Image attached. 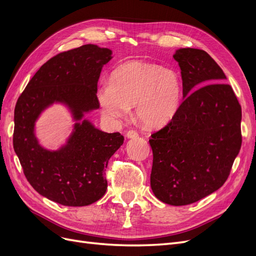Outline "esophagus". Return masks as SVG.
Instances as JSON below:
<instances>
[{"mask_svg": "<svg viewBox=\"0 0 256 256\" xmlns=\"http://www.w3.org/2000/svg\"><path fill=\"white\" fill-rule=\"evenodd\" d=\"M126 136H127L128 138H138V134L136 130L131 129V130H128V131H127Z\"/></svg>", "mask_w": 256, "mask_h": 256, "instance_id": "34e87169", "label": "esophagus"}]
</instances>
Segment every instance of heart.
<instances>
[{"label": "heart", "instance_id": "b5f03b06", "mask_svg": "<svg viewBox=\"0 0 256 256\" xmlns=\"http://www.w3.org/2000/svg\"><path fill=\"white\" fill-rule=\"evenodd\" d=\"M98 102L109 120L125 118L134 106L136 120L147 128H161L180 110L182 80L173 69L131 60L120 65L111 80L100 84Z\"/></svg>", "mask_w": 256, "mask_h": 256}]
</instances>
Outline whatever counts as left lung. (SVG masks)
<instances>
[{"label": "left lung", "mask_w": 256, "mask_h": 256, "mask_svg": "<svg viewBox=\"0 0 256 256\" xmlns=\"http://www.w3.org/2000/svg\"><path fill=\"white\" fill-rule=\"evenodd\" d=\"M182 97L175 118L152 134L150 187L161 202L182 206L222 187L242 147V106L207 52L176 50Z\"/></svg>", "instance_id": "1"}]
</instances>
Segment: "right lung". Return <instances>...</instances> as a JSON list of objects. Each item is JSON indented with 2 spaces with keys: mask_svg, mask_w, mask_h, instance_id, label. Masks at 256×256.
I'll return each instance as SVG.
<instances>
[{
  "mask_svg": "<svg viewBox=\"0 0 256 256\" xmlns=\"http://www.w3.org/2000/svg\"><path fill=\"white\" fill-rule=\"evenodd\" d=\"M112 51L84 44L50 58L28 83L14 108V150L28 182L42 194L64 206H88L106 191L109 159L124 143L120 132L108 134L84 120L99 109L97 83ZM53 103H63L76 122L58 151L46 150L34 136V122Z\"/></svg>",
  "mask_w": 256,
  "mask_h": 256,
  "instance_id": "1",
  "label": "right lung"
}]
</instances>
